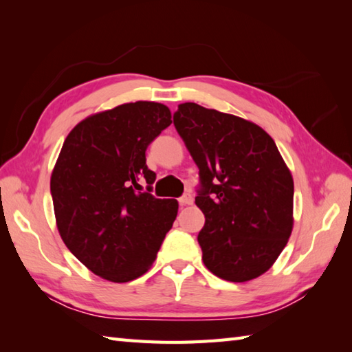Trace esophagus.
Wrapping results in <instances>:
<instances>
[{
  "instance_id": "esophagus-1",
  "label": "esophagus",
  "mask_w": 352,
  "mask_h": 352,
  "mask_svg": "<svg viewBox=\"0 0 352 352\" xmlns=\"http://www.w3.org/2000/svg\"><path fill=\"white\" fill-rule=\"evenodd\" d=\"M178 201H180L182 206H190L193 203V197L190 195V193H184V195Z\"/></svg>"
}]
</instances>
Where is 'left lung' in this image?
<instances>
[{"label": "left lung", "mask_w": 352, "mask_h": 352, "mask_svg": "<svg viewBox=\"0 0 352 352\" xmlns=\"http://www.w3.org/2000/svg\"><path fill=\"white\" fill-rule=\"evenodd\" d=\"M174 125L199 169L195 204L206 267L243 283L271 267L294 228V178L274 139L251 121L183 102Z\"/></svg>", "instance_id": "left-lung-1"}]
</instances>
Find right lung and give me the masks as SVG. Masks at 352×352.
Masks as SVG:
<instances>
[{"label":"right lung","mask_w":352,"mask_h":352,"mask_svg":"<svg viewBox=\"0 0 352 352\" xmlns=\"http://www.w3.org/2000/svg\"><path fill=\"white\" fill-rule=\"evenodd\" d=\"M170 122L164 104L126 102L87 116L63 142L50 182L57 230L104 280L144 275L177 218V199L155 198L139 184L151 190L155 174L145 151Z\"/></svg>","instance_id":"add662e5"}]
</instances>
